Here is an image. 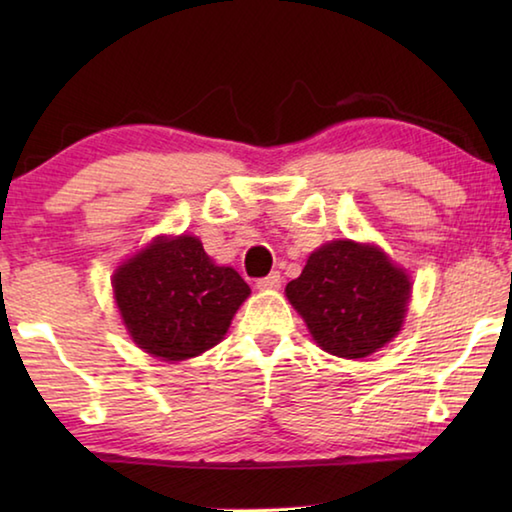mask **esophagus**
I'll return each mask as SVG.
<instances>
[{"mask_svg":"<svg viewBox=\"0 0 512 512\" xmlns=\"http://www.w3.org/2000/svg\"><path fill=\"white\" fill-rule=\"evenodd\" d=\"M280 284H282V277H280V273L273 271L271 275H266V277H262V280H257V289H262V291H273V289H280Z\"/></svg>","mask_w":512,"mask_h":512,"instance_id":"esophagus-1","label":"esophagus"}]
</instances>
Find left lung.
Here are the masks:
<instances>
[{
	"mask_svg": "<svg viewBox=\"0 0 512 512\" xmlns=\"http://www.w3.org/2000/svg\"><path fill=\"white\" fill-rule=\"evenodd\" d=\"M287 298L320 348L363 359L400 332L411 282L381 248L339 239L309 255Z\"/></svg>",
	"mask_w": 512,
	"mask_h": 512,
	"instance_id": "obj_1",
	"label": "left lung"
}]
</instances>
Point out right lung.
<instances>
[{
    "label": "right lung",
    "instance_id": "obj_1",
    "mask_svg": "<svg viewBox=\"0 0 512 512\" xmlns=\"http://www.w3.org/2000/svg\"><path fill=\"white\" fill-rule=\"evenodd\" d=\"M112 291L137 348L164 361L214 348L250 296L235 268L216 266L192 235L158 237L126 259Z\"/></svg>",
    "mask_w": 512,
    "mask_h": 512
}]
</instances>
